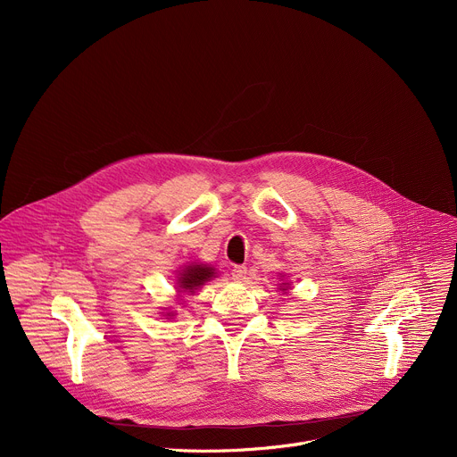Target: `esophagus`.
<instances>
[{
	"label": "esophagus",
	"mask_w": 457,
	"mask_h": 457,
	"mask_svg": "<svg viewBox=\"0 0 457 457\" xmlns=\"http://www.w3.org/2000/svg\"><path fill=\"white\" fill-rule=\"evenodd\" d=\"M245 275H247V268H245V266H233V270H231V278H233L235 282H242V280L245 278Z\"/></svg>",
	"instance_id": "1"
}]
</instances>
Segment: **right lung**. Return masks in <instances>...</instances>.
<instances>
[{"label": "right lung", "instance_id": "obj_1", "mask_svg": "<svg viewBox=\"0 0 457 457\" xmlns=\"http://www.w3.org/2000/svg\"><path fill=\"white\" fill-rule=\"evenodd\" d=\"M213 277V270L206 266H187L179 278V287L182 291L193 293L197 287H201L204 282H208Z\"/></svg>", "mask_w": 457, "mask_h": 457}]
</instances>
